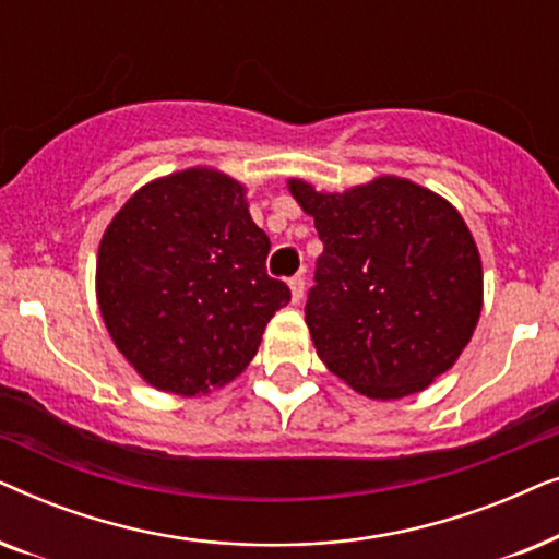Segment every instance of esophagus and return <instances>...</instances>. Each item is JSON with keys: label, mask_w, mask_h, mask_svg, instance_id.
<instances>
[{"label": "esophagus", "mask_w": 559, "mask_h": 559, "mask_svg": "<svg viewBox=\"0 0 559 559\" xmlns=\"http://www.w3.org/2000/svg\"><path fill=\"white\" fill-rule=\"evenodd\" d=\"M287 285H289V295H293V302H300L302 295H305V277L297 274V277L287 282Z\"/></svg>", "instance_id": "34e87169"}]
</instances>
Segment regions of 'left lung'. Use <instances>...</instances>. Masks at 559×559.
I'll list each match as a JSON object with an SVG mask.
<instances>
[{
	"label": "left lung",
	"mask_w": 559,
	"mask_h": 559,
	"mask_svg": "<svg viewBox=\"0 0 559 559\" xmlns=\"http://www.w3.org/2000/svg\"><path fill=\"white\" fill-rule=\"evenodd\" d=\"M287 190L323 241L305 305L320 361L369 400L425 392L461 358L484 308V266L461 211L400 175L341 193L289 178Z\"/></svg>",
	"instance_id": "left-lung-1"
}]
</instances>
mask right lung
Masks as SVG:
<instances>
[{
    "mask_svg": "<svg viewBox=\"0 0 559 559\" xmlns=\"http://www.w3.org/2000/svg\"><path fill=\"white\" fill-rule=\"evenodd\" d=\"M247 186L209 165L155 178L98 243L96 302L114 346L157 392L201 396L243 373L289 302Z\"/></svg>",
    "mask_w": 559,
    "mask_h": 559,
    "instance_id": "obj_1",
    "label": "right lung"
}]
</instances>
